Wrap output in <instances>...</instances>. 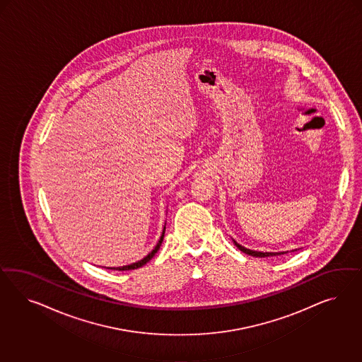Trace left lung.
<instances>
[{
  "label": "left lung",
  "instance_id": "obj_1",
  "mask_svg": "<svg viewBox=\"0 0 362 362\" xmlns=\"http://www.w3.org/2000/svg\"><path fill=\"white\" fill-rule=\"evenodd\" d=\"M235 245L240 250L241 252L247 253L253 257H268V256H279V255H284L286 252H259V251H252V250H247L245 247H241L240 244H238L236 241L233 240Z\"/></svg>",
  "mask_w": 362,
  "mask_h": 362
}]
</instances>
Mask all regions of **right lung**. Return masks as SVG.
<instances>
[{
  "mask_svg": "<svg viewBox=\"0 0 362 362\" xmlns=\"http://www.w3.org/2000/svg\"><path fill=\"white\" fill-rule=\"evenodd\" d=\"M165 230H163V233H162L160 239L158 241V244L155 245V248H153V251L148 253L146 257H143L142 260H139V262H136V263L130 264V265H123V267H117V268L114 267V268H107V269H115V271H132V269L141 268V267H143L144 264L148 263V262L153 259V255L159 251V248H160V245H162V241H163V238H165Z\"/></svg>",
  "mask_w": 362,
  "mask_h": 362,
  "instance_id": "right-lung-1",
  "label": "right lung"
}]
</instances>
